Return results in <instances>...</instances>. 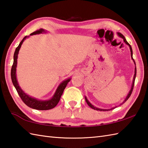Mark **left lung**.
Segmentation results:
<instances>
[{"instance_id": "left-lung-1", "label": "left lung", "mask_w": 148, "mask_h": 148, "mask_svg": "<svg viewBox=\"0 0 148 148\" xmlns=\"http://www.w3.org/2000/svg\"><path fill=\"white\" fill-rule=\"evenodd\" d=\"M118 36H119V37H121V38H123V40H124V42L127 44V45H128L129 46V47H130V52H131V56H132V60H134V63H135V64H136V62H135V61H134V58H133V56H132V54H133V53H132V47H131V46L130 45V44L128 43L127 41V40H126V39L125 38V37L122 35V34H121V33H119V32H118ZM136 69H135V74H134V80H133V84H132V88H131V90H130V92H129V93H128V95H127V98L125 99V100H124L123 101V103H124L125 102L127 101V100L128 99V98H129V97H130V95H131V94H132V91H133V89H134V83H135V79H136ZM85 100H86V103H87V104L91 108H92L93 109H95V110H97V111H110V110H111V109H114V108H112L111 109H99V108H95V107H94L93 106H92V104H91L90 103V102H89V101L88 100H87V99L85 97Z\"/></svg>"}]
</instances>
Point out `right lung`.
<instances>
[{
  "label": "right lung",
  "instance_id": "right-lung-1",
  "mask_svg": "<svg viewBox=\"0 0 148 148\" xmlns=\"http://www.w3.org/2000/svg\"><path fill=\"white\" fill-rule=\"evenodd\" d=\"M43 32H45V30L42 29H40L35 31V32H32V34H30V36L35 35V34H41ZM27 36H25L23 39H22V40L20 43V45H18L16 48L14 53V61L13 64L12 65L11 71V76L12 84H13V85L14 86L19 96L20 97L21 99L22 100V101L25 103L27 106H29L32 109H35L37 110H49L53 109L58 104L62 93L64 92V90L66 86H67V83L70 81L71 79L69 78V79L64 81V82H62L60 84L57 90L56 91L54 96L53 97V98L51 99H50L49 100H46V101H44V100H38L36 99L32 98V97H29V95H27V94L25 93L20 88V87L19 86V84L18 83L16 76V68L17 65V58L19 50H20L21 48L22 43L24 41V40L27 38Z\"/></svg>",
  "mask_w": 148,
  "mask_h": 148
}]
</instances>
